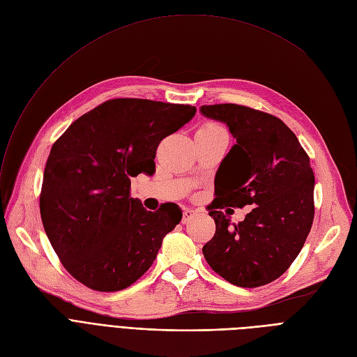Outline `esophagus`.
<instances>
[{
    "instance_id": "34e87169",
    "label": "esophagus",
    "mask_w": 357,
    "mask_h": 357,
    "mask_svg": "<svg viewBox=\"0 0 357 357\" xmlns=\"http://www.w3.org/2000/svg\"><path fill=\"white\" fill-rule=\"evenodd\" d=\"M195 215H196V212H195V211H192V209H185V211L183 212V219H181V222H183V224H188L189 220H190Z\"/></svg>"
}]
</instances>
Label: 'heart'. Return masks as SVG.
Listing matches in <instances>:
<instances>
[{
  "mask_svg": "<svg viewBox=\"0 0 357 357\" xmlns=\"http://www.w3.org/2000/svg\"><path fill=\"white\" fill-rule=\"evenodd\" d=\"M199 130H209V132H212V130H225V129H224L222 126H220V125H218V123L208 122V123L203 125Z\"/></svg>",
  "mask_w": 357,
  "mask_h": 357,
  "instance_id": "b5f03b06",
  "label": "heart"
}]
</instances>
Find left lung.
Segmentation results:
<instances>
[{
    "label": "left lung",
    "mask_w": 357,
    "mask_h": 357,
    "mask_svg": "<svg viewBox=\"0 0 357 357\" xmlns=\"http://www.w3.org/2000/svg\"><path fill=\"white\" fill-rule=\"evenodd\" d=\"M224 122L236 144L215 177L206 208L216 231L202 251L215 273L232 284L257 287L280 278L298 257L314 220V172L296 135L279 117L241 105L202 106ZM220 177H217V174ZM253 211L230 225L227 206Z\"/></svg>",
    "instance_id": "left-lung-1"
}]
</instances>
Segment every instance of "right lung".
Masks as SVG:
<instances>
[{
    "label": "right lung",
    "instance_id": "1",
    "mask_svg": "<svg viewBox=\"0 0 357 357\" xmlns=\"http://www.w3.org/2000/svg\"><path fill=\"white\" fill-rule=\"evenodd\" d=\"M195 113L189 105L113 98L78 117L52 145L42 222L62 266L84 286L122 291L154 263L183 213L174 203L144 209L130 197V177L154 174L160 142Z\"/></svg>",
    "mask_w": 357,
    "mask_h": 357
}]
</instances>
